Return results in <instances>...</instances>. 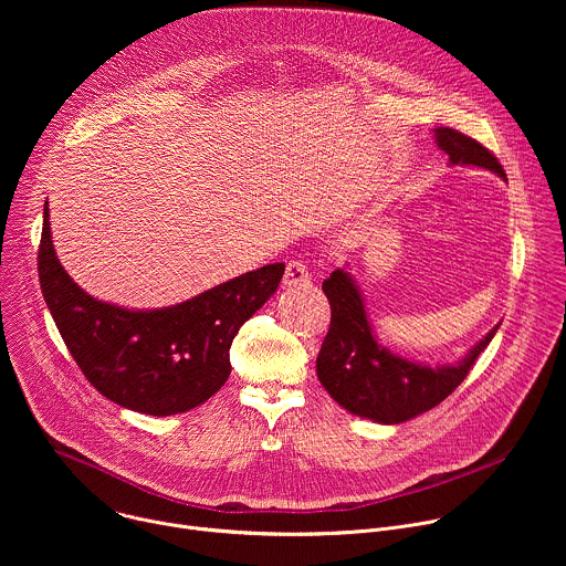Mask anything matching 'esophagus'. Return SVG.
Here are the masks:
<instances>
[{"instance_id":"34e87169","label":"esophagus","mask_w":566,"mask_h":566,"mask_svg":"<svg viewBox=\"0 0 566 566\" xmlns=\"http://www.w3.org/2000/svg\"><path fill=\"white\" fill-rule=\"evenodd\" d=\"M308 282H311V275H308L304 262L293 260V262L286 264V271H284V286H289V289H291V286H304V284H308Z\"/></svg>"}]
</instances>
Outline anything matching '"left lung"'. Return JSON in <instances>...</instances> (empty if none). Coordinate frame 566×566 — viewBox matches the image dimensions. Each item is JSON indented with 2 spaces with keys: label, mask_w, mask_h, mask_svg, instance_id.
I'll return each mask as SVG.
<instances>
[{
  "label": "left lung",
  "mask_w": 566,
  "mask_h": 566,
  "mask_svg": "<svg viewBox=\"0 0 566 566\" xmlns=\"http://www.w3.org/2000/svg\"><path fill=\"white\" fill-rule=\"evenodd\" d=\"M434 140L448 154L450 166L483 168L506 179L495 154L474 138L450 127H437ZM322 291L332 304V327L315 360L317 378L338 406L374 423L396 426L439 406L461 385L476 356L500 329L495 325L454 365L430 367L378 343L360 289L345 269H336L322 282Z\"/></svg>",
  "instance_id": "8db88e82"
}]
</instances>
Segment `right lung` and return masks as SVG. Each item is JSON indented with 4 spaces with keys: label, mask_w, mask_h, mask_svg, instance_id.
<instances>
[{
    "label": "right lung",
    "mask_w": 566,
    "mask_h": 566,
    "mask_svg": "<svg viewBox=\"0 0 566 566\" xmlns=\"http://www.w3.org/2000/svg\"><path fill=\"white\" fill-rule=\"evenodd\" d=\"M38 273L55 327L85 378L120 408L172 417L230 376V345L275 293L284 264L232 277L181 304L134 311L92 297L62 269L44 206Z\"/></svg>",
    "instance_id": "add662e5"
}]
</instances>
